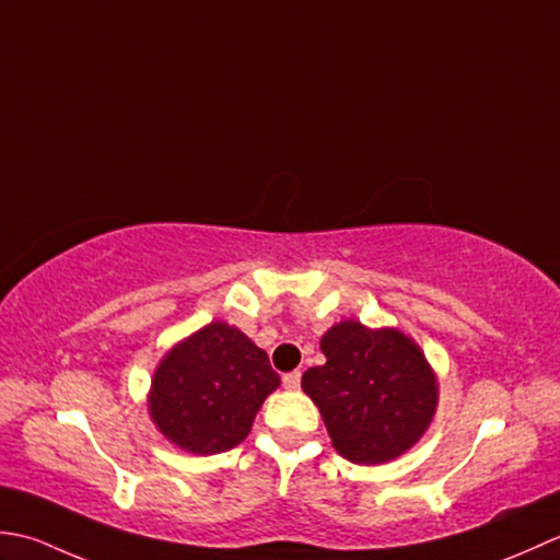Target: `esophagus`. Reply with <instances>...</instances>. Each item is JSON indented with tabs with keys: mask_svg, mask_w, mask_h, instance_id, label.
<instances>
[{
	"mask_svg": "<svg viewBox=\"0 0 560 560\" xmlns=\"http://www.w3.org/2000/svg\"><path fill=\"white\" fill-rule=\"evenodd\" d=\"M300 380H302V372H300V370H294V372H290V374H284V376H282L284 389L296 392V389H300Z\"/></svg>",
	"mask_w": 560,
	"mask_h": 560,
	"instance_id": "obj_1",
	"label": "esophagus"
}]
</instances>
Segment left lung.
<instances>
[{
	"label": "left lung",
	"instance_id": "1",
	"mask_svg": "<svg viewBox=\"0 0 560 560\" xmlns=\"http://www.w3.org/2000/svg\"><path fill=\"white\" fill-rule=\"evenodd\" d=\"M318 348L326 362L304 372L302 389L340 456L374 466L420 442L438 413L440 384L413 338L346 318L326 330Z\"/></svg>",
	"mask_w": 560,
	"mask_h": 560
}]
</instances>
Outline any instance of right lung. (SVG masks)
Listing matches in <instances>:
<instances>
[{
  "instance_id": "obj_1",
  "label": "right lung",
  "mask_w": 560,
  "mask_h": 560,
  "mask_svg": "<svg viewBox=\"0 0 560 560\" xmlns=\"http://www.w3.org/2000/svg\"><path fill=\"white\" fill-rule=\"evenodd\" d=\"M280 386L266 350L226 322L178 340L159 360L147 394L154 428L190 454L244 442L266 398Z\"/></svg>"
}]
</instances>
